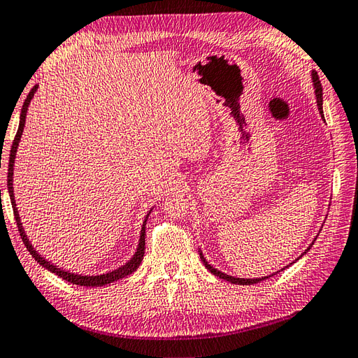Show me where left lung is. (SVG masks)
<instances>
[{
  "label": "left lung",
  "instance_id": "left-lung-1",
  "mask_svg": "<svg viewBox=\"0 0 358 358\" xmlns=\"http://www.w3.org/2000/svg\"><path fill=\"white\" fill-rule=\"evenodd\" d=\"M311 80H313V87H314V93H315V99H317V106H319V113H320V115H322V119H323V122H325V117H323V97H322V84H320V80H319V76H317V71H311ZM319 236V235H317ZM317 236L314 238V241L317 239ZM314 241L313 243L308 245V248H306V250L297 257V259H294L292 264H294L296 261H299L301 259V257L305 255V253H308L310 252V248L314 245ZM198 252H199V259L203 261V264L206 265V268L209 270L212 274H215V276H218V278H221V279H224V280H227V282H230V284H236V285H253V284H257V282H261V280H264V279H268V278H271L273 274H276V273H279V271H282V270H285L287 267H284V268H280V270H278V271H274V273H271V274H267V276H262V278H235V276H230V274H227V273H222L221 270H218V268H215L213 265H210L209 262L206 261V257H204V255H203V252H201V248H198ZM289 264V265H292Z\"/></svg>",
  "mask_w": 358,
  "mask_h": 358
}]
</instances>
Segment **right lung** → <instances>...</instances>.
<instances>
[{
  "mask_svg": "<svg viewBox=\"0 0 358 358\" xmlns=\"http://www.w3.org/2000/svg\"><path fill=\"white\" fill-rule=\"evenodd\" d=\"M38 90V85L33 87L31 91L29 93L27 99L24 101V105L21 108V114H20V127H18V132H16L15 136V140L12 143V148H10V157H9V172H7V190H9V196H10V201H12V207H13V213H15V220H16V224H18V230H20V235L22 238V243L26 244L27 250L30 252V255L35 257V261L43 265V267L48 271L55 273L56 276L62 278L64 280L70 282V284H74V285H79V287H103V285H108L111 284V282H115L119 280L124 276H128V274L134 273L138 265L141 264V259H143V255H145V236H146V222H148V217L151 215L152 209L148 212V215L145 217V221H143V226H141V230H140V239H138V245L136 248V253L132 255L131 259L128 262H124L123 265H120L119 268H115L113 271H108V273H103V274H91V276H88V274H78V273H71V271H66L61 267H57V265L52 264L50 261H47L45 257L43 255H39L36 252V248L31 245V243L29 241L27 235H26V230H24L22 227V222H21V218H20V213H18V209H16V203H15V194H13V168H15V159H16V151H18V146H20V141H21V136H22V131H24V127H26V117H27V110H29V105L31 102L33 96H35Z\"/></svg>",
  "mask_w": 358,
  "mask_h": 358,
  "instance_id": "right-lung-1",
  "label": "right lung"
}]
</instances>
